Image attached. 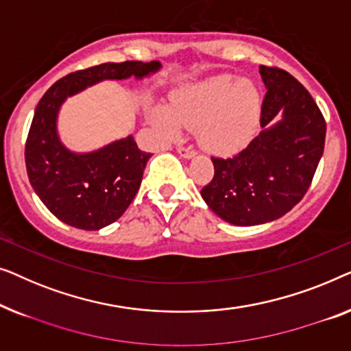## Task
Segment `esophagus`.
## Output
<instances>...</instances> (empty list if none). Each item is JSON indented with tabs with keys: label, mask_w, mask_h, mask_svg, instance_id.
<instances>
[{
	"label": "esophagus",
	"mask_w": 351,
	"mask_h": 351,
	"mask_svg": "<svg viewBox=\"0 0 351 351\" xmlns=\"http://www.w3.org/2000/svg\"><path fill=\"white\" fill-rule=\"evenodd\" d=\"M178 154H180L181 157H184V159H192V157H195L197 152L192 149L191 146H184V145H180L176 147Z\"/></svg>",
	"instance_id": "esophagus-1"
}]
</instances>
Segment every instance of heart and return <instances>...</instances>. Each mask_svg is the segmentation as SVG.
<instances>
[{
    "mask_svg": "<svg viewBox=\"0 0 351 351\" xmlns=\"http://www.w3.org/2000/svg\"><path fill=\"white\" fill-rule=\"evenodd\" d=\"M259 112L261 95L253 81L216 76L176 90L173 105L157 106L154 119L169 135H178L182 125L197 127L206 151L229 156L253 138Z\"/></svg>",
    "mask_w": 351,
    "mask_h": 351,
    "instance_id": "b5f03b06",
    "label": "heart"
}]
</instances>
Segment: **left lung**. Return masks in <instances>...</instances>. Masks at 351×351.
Returning a JSON list of instances; mask_svg holds the SVG:
<instances>
[{
  "instance_id": "left-lung-1",
  "label": "left lung",
  "mask_w": 351,
  "mask_h": 351,
  "mask_svg": "<svg viewBox=\"0 0 351 351\" xmlns=\"http://www.w3.org/2000/svg\"><path fill=\"white\" fill-rule=\"evenodd\" d=\"M265 92L259 135L230 159L211 157L215 176L200 191L234 226L270 223L298 205L324 151L326 122L312 95L280 68L259 66Z\"/></svg>"
}]
</instances>
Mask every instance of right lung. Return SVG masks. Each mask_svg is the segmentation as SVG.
I'll list each match as a JSON object with an SVG mask.
<instances>
[{
	"label": "right lung",
	"mask_w": 351,
	"mask_h": 351,
	"mask_svg": "<svg viewBox=\"0 0 351 351\" xmlns=\"http://www.w3.org/2000/svg\"><path fill=\"white\" fill-rule=\"evenodd\" d=\"M160 68V62L101 63L58 79L39 100L27 138V173L36 195L62 223L98 230L119 219L135 199L151 157L138 149L132 135L95 151L68 149L57 127L62 105L101 81L143 79Z\"/></svg>",
	"instance_id": "right-lung-1"
}]
</instances>
